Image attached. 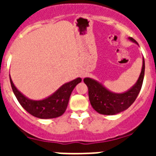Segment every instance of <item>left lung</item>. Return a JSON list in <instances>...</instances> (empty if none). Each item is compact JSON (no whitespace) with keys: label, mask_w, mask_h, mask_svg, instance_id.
<instances>
[{"label":"left lung","mask_w":156,"mask_h":156,"mask_svg":"<svg viewBox=\"0 0 156 156\" xmlns=\"http://www.w3.org/2000/svg\"><path fill=\"white\" fill-rule=\"evenodd\" d=\"M129 39L137 44L132 37H129ZM144 68V59L143 58L142 69L137 83L129 90L122 94L112 93L94 80L84 78L83 82L88 87L89 100L94 109L103 115H115L127 109L134 102L141 89Z\"/></svg>","instance_id":"1"}]
</instances>
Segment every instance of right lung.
Returning a JSON list of instances; mask_svg holds the SVG:
<instances>
[{
	"label": "right lung",
	"instance_id": "add662e5",
	"mask_svg": "<svg viewBox=\"0 0 156 156\" xmlns=\"http://www.w3.org/2000/svg\"><path fill=\"white\" fill-rule=\"evenodd\" d=\"M81 81V78H77L63 84L50 97L43 100L34 101L27 98L19 91L10 76L11 86L19 104L29 113L40 119H52L62 115L67 108L72 91Z\"/></svg>",
	"mask_w": 156,
	"mask_h": 156
}]
</instances>
